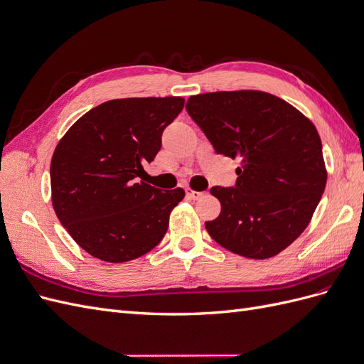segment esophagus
Listing matches in <instances>:
<instances>
[{"mask_svg": "<svg viewBox=\"0 0 364 364\" xmlns=\"http://www.w3.org/2000/svg\"><path fill=\"white\" fill-rule=\"evenodd\" d=\"M203 194L205 193H202V191H194L191 188H186V196H188L190 199H193V200H199L200 197H203Z\"/></svg>", "mask_w": 364, "mask_h": 364, "instance_id": "1", "label": "esophagus"}]
</instances>
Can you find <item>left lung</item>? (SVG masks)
Listing matches in <instances>:
<instances>
[{"label": "left lung", "instance_id": "1", "mask_svg": "<svg viewBox=\"0 0 364 364\" xmlns=\"http://www.w3.org/2000/svg\"><path fill=\"white\" fill-rule=\"evenodd\" d=\"M186 112L215 153L240 159L230 188L213 186L220 215L208 234L237 255L266 259L299 237L322 199L326 168L314 124L262 91L191 95Z\"/></svg>", "mask_w": 364, "mask_h": 364}]
</instances>
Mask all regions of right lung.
Masks as SVG:
<instances>
[{
    "instance_id": "add662e5",
    "label": "right lung",
    "mask_w": 364,
    "mask_h": 364,
    "mask_svg": "<svg viewBox=\"0 0 364 364\" xmlns=\"http://www.w3.org/2000/svg\"><path fill=\"white\" fill-rule=\"evenodd\" d=\"M182 97L119 98L98 105L70 127L53 153L51 200L62 226L90 255L126 262L159 245L185 196L146 182L144 164L181 114Z\"/></svg>"
}]
</instances>
